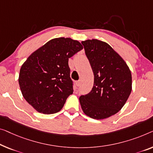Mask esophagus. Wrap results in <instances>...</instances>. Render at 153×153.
<instances>
[{
  "label": "esophagus",
  "instance_id": "34e87169",
  "mask_svg": "<svg viewBox=\"0 0 153 153\" xmlns=\"http://www.w3.org/2000/svg\"><path fill=\"white\" fill-rule=\"evenodd\" d=\"M76 86H77V87H79V86H80V80L76 81Z\"/></svg>",
  "mask_w": 153,
  "mask_h": 153
}]
</instances>
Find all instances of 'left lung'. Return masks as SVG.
<instances>
[{"label":"left lung","mask_w":153,"mask_h":153,"mask_svg":"<svg viewBox=\"0 0 153 153\" xmlns=\"http://www.w3.org/2000/svg\"><path fill=\"white\" fill-rule=\"evenodd\" d=\"M94 74V84L79 100L83 112L93 119L103 120L122 109L132 91L131 73L126 63L106 42L82 41Z\"/></svg>","instance_id":"obj_1"}]
</instances>
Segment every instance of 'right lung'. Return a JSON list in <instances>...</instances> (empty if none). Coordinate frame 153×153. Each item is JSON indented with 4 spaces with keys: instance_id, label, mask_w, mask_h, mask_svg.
I'll return each instance as SVG.
<instances>
[{
    "instance_id": "add662e5",
    "label": "right lung",
    "mask_w": 153,
    "mask_h": 153,
    "mask_svg": "<svg viewBox=\"0 0 153 153\" xmlns=\"http://www.w3.org/2000/svg\"><path fill=\"white\" fill-rule=\"evenodd\" d=\"M83 49L77 40L58 38L31 53L20 70V91L39 113L53 114L62 108L74 92L69 58Z\"/></svg>"
}]
</instances>
